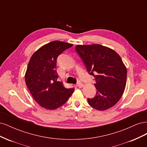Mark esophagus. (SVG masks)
Returning <instances> with one entry per match:
<instances>
[{"mask_svg":"<svg viewBox=\"0 0 147 147\" xmlns=\"http://www.w3.org/2000/svg\"><path fill=\"white\" fill-rule=\"evenodd\" d=\"M77 86L78 87V88H82L83 86V84L82 83H80L79 82L77 84Z\"/></svg>","mask_w":147,"mask_h":147,"instance_id":"esophagus-1","label":"esophagus"}]
</instances>
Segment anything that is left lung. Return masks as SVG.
<instances>
[{
    "mask_svg": "<svg viewBox=\"0 0 147 147\" xmlns=\"http://www.w3.org/2000/svg\"><path fill=\"white\" fill-rule=\"evenodd\" d=\"M75 50L89 74L95 78L96 95L88 99V104L99 111L112 107L121 99L126 84L127 69L121 57L99 44L78 45Z\"/></svg>",
    "mask_w": 147,
    "mask_h": 147,
    "instance_id": "left-lung-1",
    "label": "left lung"
}]
</instances>
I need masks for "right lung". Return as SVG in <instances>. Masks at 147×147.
<instances>
[{
    "label": "right lung",
    "instance_id": "obj_1",
    "mask_svg": "<svg viewBox=\"0 0 147 147\" xmlns=\"http://www.w3.org/2000/svg\"><path fill=\"white\" fill-rule=\"evenodd\" d=\"M73 44L55 40L43 45L31 56L25 81L33 98L42 107L55 110L64 104L75 89L65 88L57 80L56 59Z\"/></svg>",
    "mask_w": 147,
    "mask_h": 147
}]
</instances>
